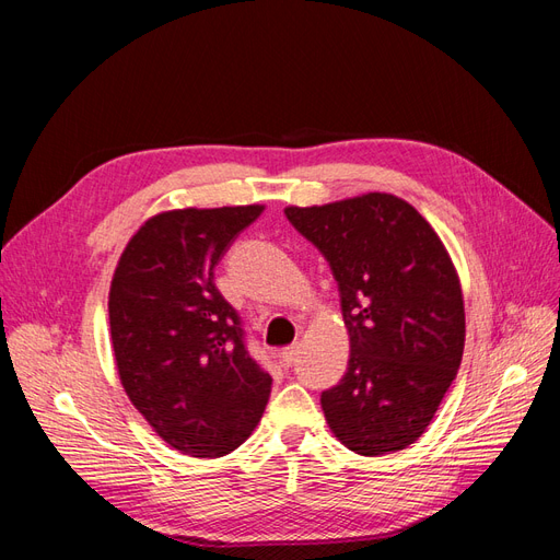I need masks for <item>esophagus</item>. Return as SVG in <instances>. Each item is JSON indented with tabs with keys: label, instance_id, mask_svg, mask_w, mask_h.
<instances>
[{
	"label": "esophagus",
	"instance_id": "1",
	"mask_svg": "<svg viewBox=\"0 0 560 560\" xmlns=\"http://www.w3.org/2000/svg\"><path fill=\"white\" fill-rule=\"evenodd\" d=\"M280 358L287 366H292L299 360V346H287L280 350Z\"/></svg>",
	"mask_w": 560,
	"mask_h": 560
}]
</instances>
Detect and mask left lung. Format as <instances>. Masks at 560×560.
<instances>
[{"instance_id": "obj_1", "label": "left lung", "mask_w": 560, "mask_h": 560, "mask_svg": "<svg viewBox=\"0 0 560 560\" xmlns=\"http://www.w3.org/2000/svg\"><path fill=\"white\" fill-rule=\"evenodd\" d=\"M284 214L329 261L350 336L346 376L319 399L329 430L369 457L406 448L428 430L465 350L460 278L442 238L381 191Z\"/></svg>"}]
</instances>
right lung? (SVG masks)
<instances>
[{"instance_id":"add662e5","label":"right lung","mask_w":560,"mask_h":560,"mask_svg":"<svg viewBox=\"0 0 560 560\" xmlns=\"http://www.w3.org/2000/svg\"><path fill=\"white\" fill-rule=\"evenodd\" d=\"M264 206L154 214L128 241L109 287L118 378L154 432L184 455L222 457L257 428L270 378L245 348L214 266Z\"/></svg>"}]
</instances>
